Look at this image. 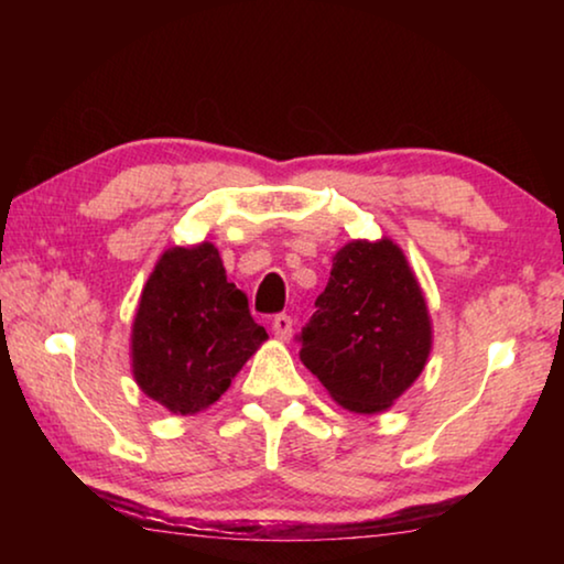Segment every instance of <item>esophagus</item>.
I'll use <instances>...</instances> for the list:
<instances>
[{"label": "esophagus", "instance_id": "34e87169", "mask_svg": "<svg viewBox=\"0 0 564 564\" xmlns=\"http://www.w3.org/2000/svg\"><path fill=\"white\" fill-rule=\"evenodd\" d=\"M272 330H274V336L280 338V341H290L292 338V318L290 315H274V321H272Z\"/></svg>", "mask_w": 564, "mask_h": 564}]
</instances>
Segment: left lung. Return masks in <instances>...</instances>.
Here are the masks:
<instances>
[{
  "label": "left lung",
  "instance_id": "1",
  "mask_svg": "<svg viewBox=\"0 0 564 564\" xmlns=\"http://www.w3.org/2000/svg\"><path fill=\"white\" fill-rule=\"evenodd\" d=\"M315 307L300 334L303 365L346 411H388L431 354L429 307L405 253L390 238L349 241Z\"/></svg>",
  "mask_w": 564,
  "mask_h": 564
}]
</instances>
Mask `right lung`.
Listing matches in <instances>:
<instances>
[{"instance_id":"add662e5","label":"right lung","mask_w":564,"mask_h":564,"mask_svg":"<svg viewBox=\"0 0 564 564\" xmlns=\"http://www.w3.org/2000/svg\"><path fill=\"white\" fill-rule=\"evenodd\" d=\"M267 341L213 243L161 253L141 292L130 357L145 395L176 415L213 405Z\"/></svg>"}]
</instances>
